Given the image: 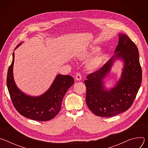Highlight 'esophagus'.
I'll use <instances>...</instances> for the list:
<instances>
[{"mask_svg": "<svg viewBox=\"0 0 148 148\" xmlns=\"http://www.w3.org/2000/svg\"><path fill=\"white\" fill-rule=\"evenodd\" d=\"M75 78L77 81H80L82 79V77L81 75L79 73H77V74L75 76Z\"/></svg>", "mask_w": 148, "mask_h": 148, "instance_id": "1", "label": "esophagus"}]
</instances>
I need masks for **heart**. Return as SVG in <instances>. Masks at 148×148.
Here are the masks:
<instances>
[{
	"label": "heart",
	"instance_id": "obj_1",
	"mask_svg": "<svg viewBox=\"0 0 148 148\" xmlns=\"http://www.w3.org/2000/svg\"><path fill=\"white\" fill-rule=\"evenodd\" d=\"M99 50V48L98 47H95L92 48L90 50L86 51V53H84L82 54V57L84 59H88L90 58L94 54L97 53ZM102 56L100 54L97 55L96 56L92 58H91L89 62V66L92 70H95L97 69L99 65L101 64V63L102 62Z\"/></svg>",
	"mask_w": 148,
	"mask_h": 148
}]
</instances>
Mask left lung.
<instances>
[{
  "label": "left lung",
  "mask_w": 148,
  "mask_h": 148,
  "mask_svg": "<svg viewBox=\"0 0 148 148\" xmlns=\"http://www.w3.org/2000/svg\"><path fill=\"white\" fill-rule=\"evenodd\" d=\"M118 36L114 56L84 81L87 88L86 103L97 116L110 117L128 110L140 87L142 69L138 49L127 35L119 33ZM116 61L123 63L120 77L112 87L107 88L104 79Z\"/></svg>",
  "instance_id": "8db88e82"
}]
</instances>
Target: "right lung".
<instances>
[{
    "label": "right lung",
    "instance_id": "obj_1",
    "mask_svg": "<svg viewBox=\"0 0 148 148\" xmlns=\"http://www.w3.org/2000/svg\"><path fill=\"white\" fill-rule=\"evenodd\" d=\"M23 43L17 45L14 50ZM14 52L7 76V87L14 108L21 115L33 120L47 121L54 118L60 111L63 97L73 85L74 78L58 74L45 92L38 96L29 95L21 91L14 81Z\"/></svg>",
    "mask_w": 148,
    "mask_h": 148
}]
</instances>
